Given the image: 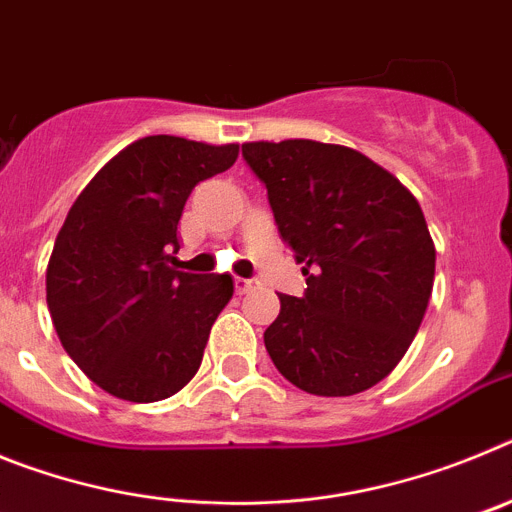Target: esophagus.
I'll return each mask as SVG.
<instances>
[{
	"label": "esophagus",
	"instance_id": "esophagus-1",
	"mask_svg": "<svg viewBox=\"0 0 512 512\" xmlns=\"http://www.w3.org/2000/svg\"><path fill=\"white\" fill-rule=\"evenodd\" d=\"M256 287H259V282H256V279L235 277V292H238V295H248V292H251V289H256Z\"/></svg>",
	"mask_w": 512,
	"mask_h": 512
}]
</instances>
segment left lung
<instances>
[{
  "mask_svg": "<svg viewBox=\"0 0 512 512\" xmlns=\"http://www.w3.org/2000/svg\"><path fill=\"white\" fill-rule=\"evenodd\" d=\"M243 158L307 277L302 297L279 295L271 361L310 395L369 390L400 364L431 300L436 246L418 200L346 146L259 140Z\"/></svg>",
  "mask_w": 512,
  "mask_h": 512,
  "instance_id": "1",
  "label": "left lung"
}]
</instances>
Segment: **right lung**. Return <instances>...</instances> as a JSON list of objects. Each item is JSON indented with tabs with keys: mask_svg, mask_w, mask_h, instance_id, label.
Instances as JSON below:
<instances>
[{
	"mask_svg": "<svg viewBox=\"0 0 512 512\" xmlns=\"http://www.w3.org/2000/svg\"><path fill=\"white\" fill-rule=\"evenodd\" d=\"M235 158L238 143L148 135L104 164L71 205L45 300L66 354L104 392L166 400L200 369L233 279L179 271L176 225L192 189Z\"/></svg>",
	"mask_w": 512,
	"mask_h": 512,
	"instance_id": "1",
	"label": "right lung"
}]
</instances>
